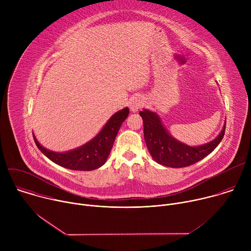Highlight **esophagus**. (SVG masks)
Wrapping results in <instances>:
<instances>
[{
  "mask_svg": "<svg viewBox=\"0 0 251 251\" xmlns=\"http://www.w3.org/2000/svg\"><path fill=\"white\" fill-rule=\"evenodd\" d=\"M143 104H144V102H143V99L141 97H139V96L133 97L130 100V103H129L130 110L132 112H137L141 108V107L143 106Z\"/></svg>",
  "mask_w": 251,
  "mask_h": 251,
  "instance_id": "esophagus-1",
  "label": "esophagus"
}]
</instances>
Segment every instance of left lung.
I'll return each instance as SVG.
<instances>
[{
    "instance_id": "obj_1",
    "label": "left lung",
    "mask_w": 251,
    "mask_h": 251,
    "mask_svg": "<svg viewBox=\"0 0 251 251\" xmlns=\"http://www.w3.org/2000/svg\"><path fill=\"white\" fill-rule=\"evenodd\" d=\"M140 116L144 123V138L149 153L158 164L170 168L188 167L201 161L218 147L226 131L225 123L213 140L200 146H190L174 138L156 112L144 109L140 111Z\"/></svg>"
}]
</instances>
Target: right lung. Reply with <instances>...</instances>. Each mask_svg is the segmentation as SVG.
Wrapping results in <instances>:
<instances>
[{
  "mask_svg": "<svg viewBox=\"0 0 251 251\" xmlns=\"http://www.w3.org/2000/svg\"><path fill=\"white\" fill-rule=\"evenodd\" d=\"M129 115L128 107L113 114L101 131L82 146L63 153L50 151L40 144L32 134L35 144L50 161L63 168L75 171H92L103 166L113 147L117 133Z\"/></svg>",
  "mask_w": 251,
  "mask_h": 251,
  "instance_id": "right-lung-1",
  "label": "right lung"
}]
</instances>
